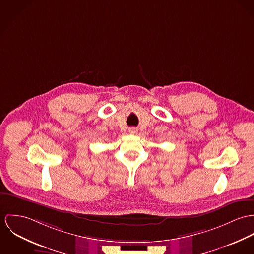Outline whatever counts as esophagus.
Returning <instances> with one entry per match:
<instances>
[{
	"instance_id": "esophagus-1",
	"label": "esophagus",
	"mask_w": 254,
	"mask_h": 254,
	"mask_svg": "<svg viewBox=\"0 0 254 254\" xmlns=\"http://www.w3.org/2000/svg\"><path fill=\"white\" fill-rule=\"evenodd\" d=\"M128 131H129L130 134H135V133L137 132V129H136L135 127H130V128L128 129Z\"/></svg>"
}]
</instances>
